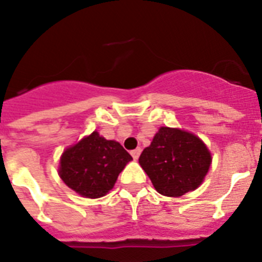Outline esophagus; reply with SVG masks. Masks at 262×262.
Returning <instances> with one entry per match:
<instances>
[{
    "mask_svg": "<svg viewBox=\"0 0 262 262\" xmlns=\"http://www.w3.org/2000/svg\"><path fill=\"white\" fill-rule=\"evenodd\" d=\"M140 154H142V149H140V148H136V149L131 151V156L134 157V160H138L139 156H140Z\"/></svg>",
    "mask_w": 262,
    "mask_h": 262,
    "instance_id": "1",
    "label": "esophagus"
}]
</instances>
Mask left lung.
I'll return each mask as SVG.
<instances>
[{"label":"left lung","mask_w":262,"mask_h":262,"mask_svg":"<svg viewBox=\"0 0 262 262\" xmlns=\"http://www.w3.org/2000/svg\"><path fill=\"white\" fill-rule=\"evenodd\" d=\"M139 163L160 194L181 196L200 186L209 172L211 155L193 134L161 127Z\"/></svg>","instance_id":"1"}]
</instances>
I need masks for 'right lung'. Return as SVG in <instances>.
Returning a JSON list of instances; mask_svg holds the SVG:
<instances>
[{"label":"right lung","mask_w":262,"mask_h":262,"mask_svg":"<svg viewBox=\"0 0 262 262\" xmlns=\"http://www.w3.org/2000/svg\"><path fill=\"white\" fill-rule=\"evenodd\" d=\"M133 157L114 140H106L94 131L60 159L61 180L80 195L99 198L113 189L119 173Z\"/></svg>","instance_id":"obj_1"}]
</instances>
